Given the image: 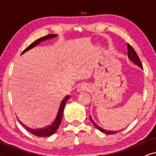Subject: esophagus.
<instances>
[{
	"mask_svg": "<svg viewBox=\"0 0 156 156\" xmlns=\"http://www.w3.org/2000/svg\"><path fill=\"white\" fill-rule=\"evenodd\" d=\"M90 89V86L87 83H82L77 88L78 92H82V91H88Z\"/></svg>",
	"mask_w": 156,
	"mask_h": 156,
	"instance_id": "1",
	"label": "esophagus"
}]
</instances>
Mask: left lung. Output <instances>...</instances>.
<instances>
[{"instance_id":"left-lung-1","label":"left lung","mask_w":156,"mask_h":156,"mask_svg":"<svg viewBox=\"0 0 156 156\" xmlns=\"http://www.w3.org/2000/svg\"><path fill=\"white\" fill-rule=\"evenodd\" d=\"M127 48H128V57H129V58L130 60H131L132 62L138 66V67H139L140 68H141L143 69V66H142V64H141V62H140L139 57H138L137 53L135 51V50L132 48V47L129 44H127ZM89 118H90V120L94 126L95 128H97L98 130H99L100 131H101L102 133H106V134H115L116 133H118L119 131H107V130H105L104 129H102V128L99 127V126H98L97 123H96L94 121L92 120V119H91V116H89Z\"/></svg>"}]
</instances>
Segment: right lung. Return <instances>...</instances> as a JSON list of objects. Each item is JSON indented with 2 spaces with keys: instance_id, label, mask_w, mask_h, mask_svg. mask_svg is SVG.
I'll return each mask as SVG.
<instances>
[{
  "instance_id": "obj_1",
  "label": "right lung",
  "mask_w": 156,
  "mask_h": 156,
  "mask_svg": "<svg viewBox=\"0 0 156 156\" xmlns=\"http://www.w3.org/2000/svg\"><path fill=\"white\" fill-rule=\"evenodd\" d=\"M57 35H56V34H50V35L44 36V37L39 38V39L35 40V42H33V43L30 44V45L27 47L25 50H23V52H22V54L21 55H23V53H25V52H27V51L30 50V49L35 48L36 45H37V44H40L41 42L45 41L47 40L52 39V38H54L55 37H57ZM69 99V95H67L65 99H63V100L61 102L60 105H59L58 112H57V116L55 117V120L53 121V122L51 123L50 125L48 126L42 128V129H30L28 127H27L26 126L21 123V121H20V120H18L19 122H20L21 124L25 128V129H27L30 133H31L32 134H33V135H35L36 136H38V137H48V136H52V134H54L55 132L57 131V129H58L59 125H60L62 119L64 108H65L66 102H67V101Z\"/></svg>"
}]
</instances>
